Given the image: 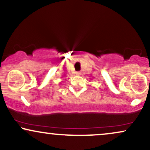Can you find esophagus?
<instances>
[{
    "instance_id": "1",
    "label": "esophagus",
    "mask_w": 150,
    "mask_h": 150,
    "mask_svg": "<svg viewBox=\"0 0 150 150\" xmlns=\"http://www.w3.org/2000/svg\"><path fill=\"white\" fill-rule=\"evenodd\" d=\"M77 75H80L81 73H77Z\"/></svg>"
}]
</instances>
